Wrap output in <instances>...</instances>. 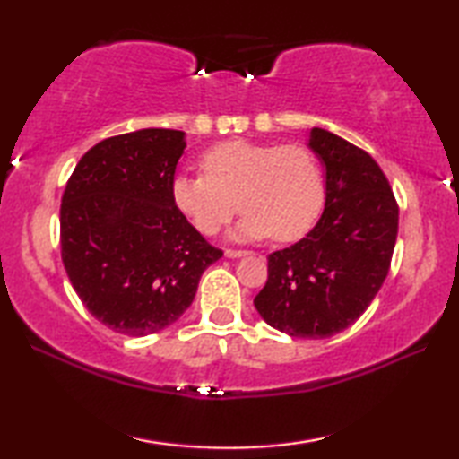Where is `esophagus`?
Here are the masks:
<instances>
[{"label": "esophagus", "instance_id": "obj_1", "mask_svg": "<svg viewBox=\"0 0 459 459\" xmlns=\"http://www.w3.org/2000/svg\"><path fill=\"white\" fill-rule=\"evenodd\" d=\"M224 255H227L229 259H238V257H245V255H248V251H240V248H227Z\"/></svg>", "mask_w": 459, "mask_h": 459}]
</instances>
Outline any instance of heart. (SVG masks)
<instances>
[{"mask_svg":"<svg viewBox=\"0 0 459 459\" xmlns=\"http://www.w3.org/2000/svg\"><path fill=\"white\" fill-rule=\"evenodd\" d=\"M200 168L204 174L174 178L172 198L206 237L240 211L238 237L291 243L307 235L324 208V169L307 145L229 139L208 147Z\"/></svg>","mask_w":459,"mask_h":459,"instance_id":"obj_1","label":"heart"}]
</instances>
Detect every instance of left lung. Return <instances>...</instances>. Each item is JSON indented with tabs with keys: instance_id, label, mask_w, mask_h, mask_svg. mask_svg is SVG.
<instances>
[{
	"instance_id": "obj_1",
	"label": "left lung",
	"mask_w": 459,
	"mask_h": 459,
	"mask_svg": "<svg viewBox=\"0 0 459 459\" xmlns=\"http://www.w3.org/2000/svg\"><path fill=\"white\" fill-rule=\"evenodd\" d=\"M309 147L325 166V206L298 243L267 257L255 298L263 320L293 338H328L354 324L388 273L399 204L370 155L314 127Z\"/></svg>"
}]
</instances>
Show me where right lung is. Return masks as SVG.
<instances>
[{
    "instance_id": "1",
    "label": "right lung",
    "mask_w": 459,
    "mask_h": 459,
    "mask_svg": "<svg viewBox=\"0 0 459 459\" xmlns=\"http://www.w3.org/2000/svg\"><path fill=\"white\" fill-rule=\"evenodd\" d=\"M184 131L139 129L82 155L60 204L68 279L100 324L147 336L174 324L222 257L172 198Z\"/></svg>"
}]
</instances>
